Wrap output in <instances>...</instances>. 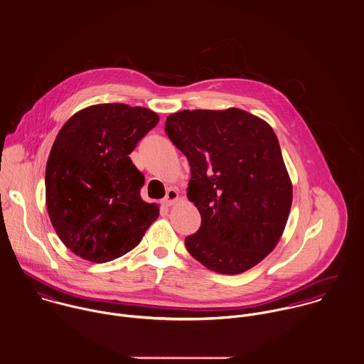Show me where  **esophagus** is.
<instances>
[{"label": "esophagus", "instance_id": "esophagus-1", "mask_svg": "<svg viewBox=\"0 0 364 364\" xmlns=\"http://www.w3.org/2000/svg\"><path fill=\"white\" fill-rule=\"evenodd\" d=\"M176 200H178V191L173 189V188H169V189L166 191L165 198H164V203H165L166 206H171V205H173Z\"/></svg>", "mask_w": 364, "mask_h": 364}]
</instances>
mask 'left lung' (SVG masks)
Masks as SVG:
<instances>
[{"label":"left lung","mask_w":364,"mask_h":364,"mask_svg":"<svg viewBox=\"0 0 364 364\" xmlns=\"http://www.w3.org/2000/svg\"><path fill=\"white\" fill-rule=\"evenodd\" d=\"M165 133L189 161L188 198L202 215L185 238L188 252L223 274L258 264L279 242L293 200L273 129L230 107L169 114Z\"/></svg>","instance_id":"8db88e82"}]
</instances>
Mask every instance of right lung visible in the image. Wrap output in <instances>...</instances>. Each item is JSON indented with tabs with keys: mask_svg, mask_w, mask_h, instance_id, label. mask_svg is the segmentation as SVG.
Wrapping results in <instances>:
<instances>
[{
	"mask_svg": "<svg viewBox=\"0 0 364 364\" xmlns=\"http://www.w3.org/2000/svg\"><path fill=\"white\" fill-rule=\"evenodd\" d=\"M156 112L94 105L58 132L46 165V205L63 244L104 263L136 248L158 217L140 191L144 175L129 154L158 123Z\"/></svg>",
	"mask_w": 364,
	"mask_h": 364,
	"instance_id": "obj_1",
	"label": "right lung"
}]
</instances>
